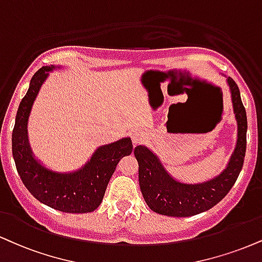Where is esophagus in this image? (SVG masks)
Returning a JSON list of instances; mask_svg holds the SVG:
<instances>
[{
    "label": "esophagus",
    "instance_id": "34e87169",
    "mask_svg": "<svg viewBox=\"0 0 262 262\" xmlns=\"http://www.w3.org/2000/svg\"><path fill=\"white\" fill-rule=\"evenodd\" d=\"M132 139H133L134 144H139L145 139V133L143 130H135L132 135Z\"/></svg>",
    "mask_w": 262,
    "mask_h": 262
}]
</instances>
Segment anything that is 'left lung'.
Masks as SVG:
<instances>
[{"label":"left lung","mask_w":262,"mask_h":262,"mask_svg":"<svg viewBox=\"0 0 262 262\" xmlns=\"http://www.w3.org/2000/svg\"><path fill=\"white\" fill-rule=\"evenodd\" d=\"M232 94L233 110L238 123V140L228 166L219 177L200 184H184L173 179L147 147L139 145L134 155L139 163V185L145 203L160 215L189 217L210 210L229 193L244 163L247 150V113L238 85L227 79Z\"/></svg>","instance_id":"obj_1"}]
</instances>
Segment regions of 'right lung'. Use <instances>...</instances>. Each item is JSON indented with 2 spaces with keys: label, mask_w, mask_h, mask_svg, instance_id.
I'll return each instance as SVG.
<instances>
[{
  "label": "right lung",
  "mask_w": 262,
  "mask_h": 262,
  "mask_svg": "<svg viewBox=\"0 0 262 262\" xmlns=\"http://www.w3.org/2000/svg\"><path fill=\"white\" fill-rule=\"evenodd\" d=\"M53 67H42L33 75L21 99L12 133V154L18 174L35 199L52 209L69 213L93 212L101 204L107 184L122 157L133 150L130 138L103 145L90 161L74 173H57L34 159L28 143V118L41 85Z\"/></svg>",
  "instance_id": "1"
}]
</instances>
